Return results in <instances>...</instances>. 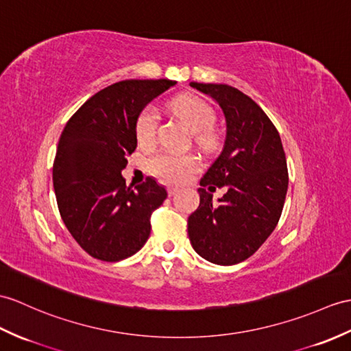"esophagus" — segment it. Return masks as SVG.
Listing matches in <instances>:
<instances>
[{"mask_svg":"<svg viewBox=\"0 0 351 351\" xmlns=\"http://www.w3.org/2000/svg\"><path fill=\"white\" fill-rule=\"evenodd\" d=\"M176 193H178L176 186H167V194H169V195H175Z\"/></svg>","mask_w":351,"mask_h":351,"instance_id":"esophagus-1","label":"esophagus"}]
</instances>
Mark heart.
I'll use <instances>...</instances> for the list:
<instances>
[{
	"label": "heart",
	"instance_id": "heart-1",
	"mask_svg": "<svg viewBox=\"0 0 351 351\" xmlns=\"http://www.w3.org/2000/svg\"><path fill=\"white\" fill-rule=\"evenodd\" d=\"M175 115L181 118L193 133H202L214 124V110L210 106L197 97L181 95L170 104ZM158 127V113L156 109L146 108L136 122V137L141 143H151L156 137ZM199 141H205V136H199ZM149 172L165 182L178 184L185 181L195 169L199 161L190 154L158 152L148 162Z\"/></svg>",
	"mask_w": 351,
	"mask_h": 351
}]
</instances>
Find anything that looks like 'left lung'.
I'll use <instances>...</instances> for the list:
<instances>
[{
  "label": "left lung",
  "instance_id": "obj_1",
  "mask_svg": "<svg viewBox=\"0 0 351 351\" xmlns=\"http://www.w3.org/2000/svg\"><path fill=\"white\" fill-rule=\"evenodd\" d=\"M190 86L217 101L226 137L200 179V205L189 217V238L200 257L230 266L254 254L278 223L289 186L286 154L275 125L248 95L224 84ZM217 186L228 193L214 204L210 193Z\"/></svg>",
  "mask_w": 351,
  "mask_h": 351
}]
</instances>
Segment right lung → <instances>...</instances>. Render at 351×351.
Returning a JSON list of instances; mask_svg holds the SVG:
<instances>
[{
  "instance_id": "1",
  "label": "right lung",
  "mask_w": 351,
  "mask_h": 351,
  "mask_svg": "<svg viewBox=\"0 0 351 351\" xmlns=\"http://www.w3.org/2000/svg\"><path fill=\"white\" fill-rule=\"evenodd\" d=\"M175 80H122L94 94L65 124L53 161V190L62 221L89 256L119 262L141 250L151 214L167 191L154 178L125 185L121 172L137 146L136 122Z\"/></svg>"
}]
</instances>
